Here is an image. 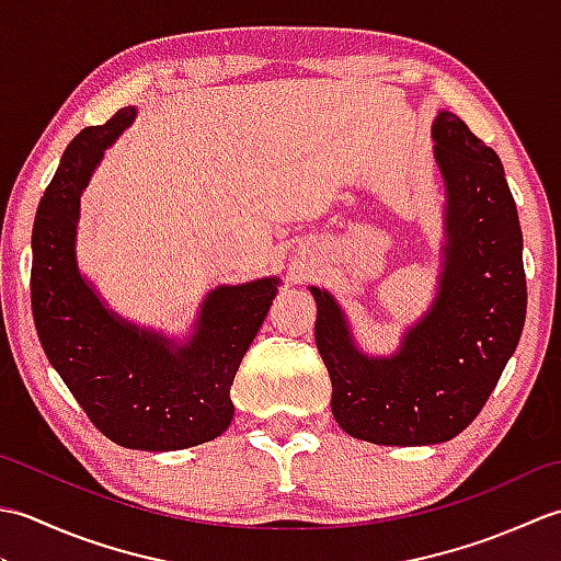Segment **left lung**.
Listing matches in <instances>:
<instances>
[{
  "mask_svg": "<svg viewBox=\"0 0 561 561\" xmlns=\"http://www.w3.org/2000/svg\"><path fill=\"white\" fill-rule=\"evenodd\" d=\"M444 178V245L436 296L390 354H366L328 289L316 347L332 380V416L354 438L380 446H432L458 436L484 408L526 323L523 233L496 151L458 115L432 123Z\"/></svg>",
  "mask_w": 561,
  "mask_h": 561,
  "instance_id": "obj_1",
  "label": "left lung"
}]
</instances>
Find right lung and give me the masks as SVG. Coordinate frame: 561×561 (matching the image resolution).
<instances>
[{
    "instance_id": "right-lung-1",
    "label": "right lung",
    "mask_w": 561,
    "mask_h": 561,
    "mask_svg": "<svg viewBox=\"0 0 561 561\" xmlns=\"http://www.w3.org/2000/svg\"><path fill=\"white\" fill-rule=\"evenodd\" d=\"M135 117L127 105L65 149L35 211L31 306L47 362L101 434L135 450H183L229 428L233 378L279 277L214 287L181 340L108 308L77 262L81 195Z\"/></svg>"
}]
</instances>
